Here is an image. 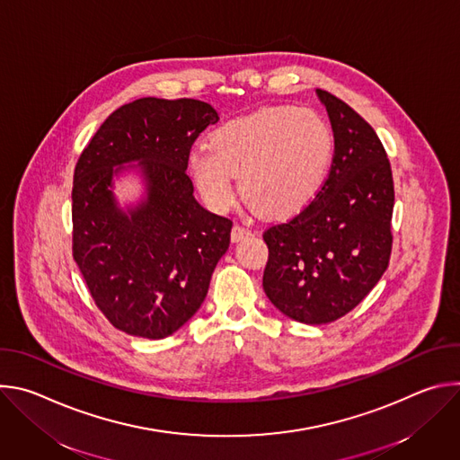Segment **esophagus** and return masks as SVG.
<instances>
[{
    "label": "esophagus",
    "mask_w": 460,
    "mask_h": 460,
    "mask_svg": "<svg viewBox=\"0 0 460 460\" xmlns=\"http://www.w3.org/2000/svg\"><path fill=\"white\" fill-rule=\"evenodd\" d=\"M247 234H251V231L247 229V227H243V226H240V224H234V227H233V231H231V240L233 242H240L243 236H247Z\"/></svg>",
    "instance_id": "1"
}]
</instances>
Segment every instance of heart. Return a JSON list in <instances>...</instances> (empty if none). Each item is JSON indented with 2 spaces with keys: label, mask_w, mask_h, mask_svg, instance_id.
Segmentation results:
<instances>
[{
  "label": "heart",
  "mask_w": 460,
  "mask_h": 460,
  "mask_svg": "<svg viewBox=\"0 0 460 460\" xmlns=\"http://www.w3.org/2000/svg\"><path fill=\"white\" fill-rule=\"evenodd\" d=\"M333 160V135L307 109L268 107L222 123L209 146L194 147L189 172L206 204L227 209L234 176L261 215L286 218L313 202Z\"/></svg>",
  "instance_id": "1"
}]
</instances>
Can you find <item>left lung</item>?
Returning a JSON list of instances; mask_svg holds the SVG:
<instances>
[{"label": "left lung", "mask_w": 460, "mask_h": 460, "mask_svg": "<svg viewBox=\"0 0 460 460\" xmlns=\"http://www.w3.org/2000/svg\"><path fill=\"white\" fill-rule=\"evenodd\" d=\"M316 94L335 138L330 174L309 206L264 233V291L302 323L344 316L376 286L389 264L395 204L391 165L373 127L332 93Z\"/></svg>", "instance_id": "1"}]
</instances>
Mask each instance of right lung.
I'll return each mask as SVG.
<instances>
[{"label":"right lung","mask_w":460,"mask_h":460,"mask_svg":"<svg viewBox=\"0 0 460 460\" xmlns=\"http://www.w3.org/2000/svg\"><path fill=\"white\" fill-rule=\"evenodd\" d=\"M217 121L200 100L140 98L116 109L80 155L73 256L98 309L127 335L158 341L178 332L200 309L229 247L233 222L196 202L185 172L194 140ZM133 161L146 199L123 212L111 178Z\"/></svg>","instance_id":"right-lung-1"}]
</instances>
